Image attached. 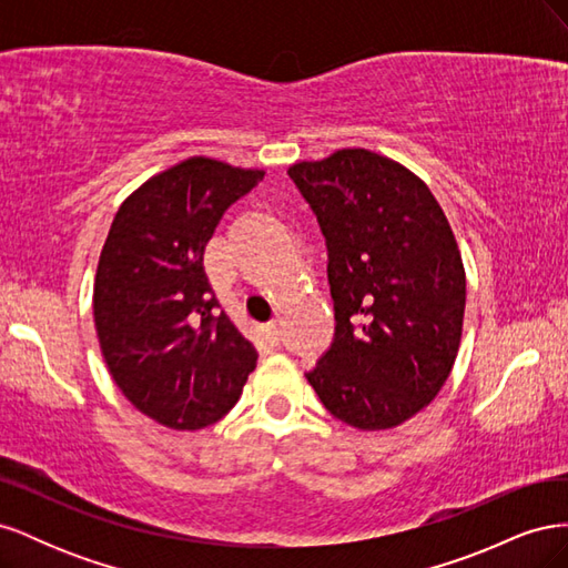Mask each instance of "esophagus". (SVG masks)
Instances as JSON below:
<instances>
[{
	"mask_svg": "<svg viewBox=\"0 0 568 568\" xmlns=\"http://www.w3.org/2000/svg\"><path fill=\"white\" fill-rule=\"evenodd\" d=\"M265 336H267V341L272 343V346H280V341H282V326H280L277 322H270V324L265 326Z\"/></svg>",
	"mask_w": 568,
	"mask_h": 568,
	"instance_id": "obj_1",
	"label": "esophagus"
}]
</instances>
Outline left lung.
<instances>
[{
	"instance_id": "left-lung-1",
	"label": "left lung",
	"mask_w": 568,
	"mask_h": 568,
	"mask_svg": "<svg viewBox=\"0 0 568 568\" xmlns=\"http://www.w3.org/2000/svg\"><path fill=\"white\" fill-rule=\"evenodd\" d=\"M317 217L334 301L332 346L305 372L355 428H390L436 398L455 365L467 282L428 186L367 149L288 168Z\"/></svg>"
}]
</instances>
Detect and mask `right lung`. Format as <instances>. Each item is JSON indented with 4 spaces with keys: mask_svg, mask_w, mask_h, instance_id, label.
<instances>
[{
    "mask_svg": "<svg viewBox=\"0 0 568 568\" xmlns=\"http://www.w3.org/2000/svg\"><path fill=\"white\" fill-rule=\"evenodd\" d=\"M213 159L151 178L120 205L94 282V324L125 398L170 428H203L234 407L255 369L203 270L222 215L263 180Z\"/></svg>",
    "mask_w": 568,
    "mask_h": 568,
    "instance_id": "1",
    "label": "right lung"
}]
</instances>
